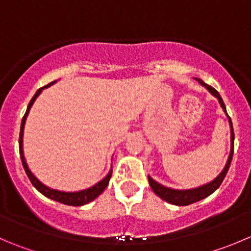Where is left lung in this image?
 Here are the masks:
<instances>
[{
    "mask_svg": "<svg viewBox=\"0 0 251 251\" xmlns=\"http://www.w3.org/2000/svg\"><path fill=\"white\" fill-rule=\"evenodd\" d=\"M195 79L201 84V86L205 87V88L210 92L211 96H213L216 99H217L221 108L223 109L225 114L227 115L228 123H229V126H230V153H229V157H228L227 163H226L225 168H223V170L215 177V179L211 180V181L207 182V184H203L198 187H193V189H182V190H180V189H172V187H167L164 186V185L157 182L154 179H152V177L148 175V181H150L151 189L153 190V193H154L155 195L159 196L162 200L176 206L191 205V203L198 202V201L202 200V199H206L207 196H210L211 194L215 193L218 187H220V185L222 184L223 179L226 177V174H227L228 169H229L230 162H232V158H233V151H234V132H233L232 120H230V118L228 116L227 110H226V105L225 103H223L222 98H221L220 93H218L215 88H212V87L206 84L203 81H201L200 78H195Z\"/></svg>",
    "mask_w": 251,
    "mask_h": 251,
    "instance_id": "1",
    "label": "left lung"
}]
</instances>
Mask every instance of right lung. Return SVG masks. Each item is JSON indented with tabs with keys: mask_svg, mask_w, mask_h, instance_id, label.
Instances as JSON below:
<instances>
[{
	"mask_svg": "<svg viewBox=\"0 0 251 251\" xmlns=\"http://www.w3.org/2000/svg\"><path fill=\"white\" fill-rule=\"evenodd\" d=\"M57 81H53L51 83H49L48 86H44L41 88H39L36 91V93L34 94V97L31 98V100L29 101L28 108H26L25 114H24L23 119H22V124H21V132H19V154H21V159H22V164H23L24 170H25L26 175H28L29 180L33 184V186L35 187L36 190L39 191L40 194H43L44 196L46 198L51 199L53 201H57L60 203H64V205H69V206H83L89 203L91 201H93L94 199L98 198L104 190H105V187L108 186L109 180L111 177V173H113V168H110L108 174L105 175V177L98 181L97 184H94L93 186L88 187V189H84V190H79V191H61V190H56V189H51V187L46 186L45 184L40 181L35 175L31 173V170L29 169L28 164H26L25 157H24V151H23V135H24V125H25L26 121V116H28L29 111H30V108L33 106L34 101L36 100L39 96H40L41 92L44 91L48 87L52 86L53 83H56Z\"/></svg>",
	"mask_w": 251,
	"mask_h": 251,
	"instance_id": "add662e5",
	"label": "right lung"
}]
</instances>
